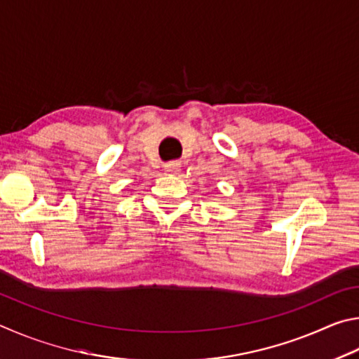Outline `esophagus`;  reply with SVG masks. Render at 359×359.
Listing matches in <instances>:
<instances>
[{
	"label": "esophagus",
	"instance_id": "1",
	"mask_svg": "<svg viewBox=\"0 0 359 359\" xmlns=\"http://www.w3.org/2000/svg\"><path fill=\"white\" fill-rule=\"evenodd\" d=\"M163 168H165L167 173H176V172H180V170H181V163L180 162H170Z\"/></svg>",
	"mask_w": 359,
	"mask_h": 359
}]
</instances>
